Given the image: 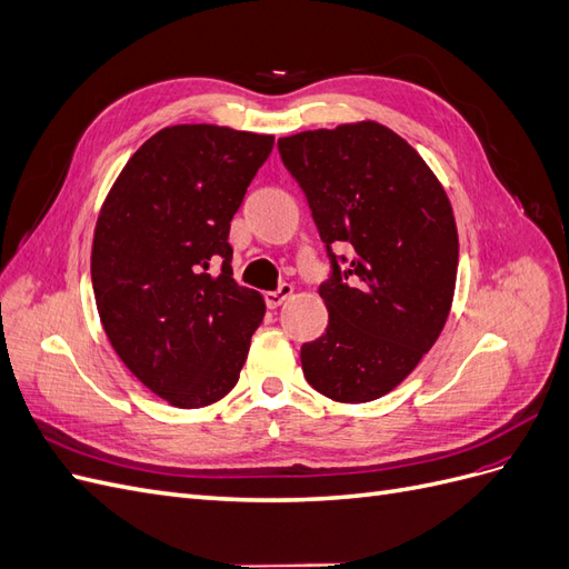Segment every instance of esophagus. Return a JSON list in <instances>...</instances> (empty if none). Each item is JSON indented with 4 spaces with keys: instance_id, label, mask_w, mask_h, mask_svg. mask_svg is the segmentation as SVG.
Returning a JSON list of instances; mask_svg holds the SVG:
<instances>
[{
    "instance_id": "esophagus-1",
    "label": "esophagus",
    "mask_w": 569,
    "mask_h": 569,
    "mask_svg": "<svg viewBox=\"0 0 569 569\" xmlns=\"http://www.w3.org/2000/svg\"><path fill=\"white\" fill-rule=\"evenodd\" d=\"M291 295H295V287H291V284H280V289L268 291V295H266V303H268V308H278V306H282Z\"/></svg>"
}]
</instances>
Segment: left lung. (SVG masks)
I'll list each match as a JSON object with an SVG mask.
<instances>
[{"label":"left lung","mask_w":569,"mask_h":569,"mask_svg":"<svg viewBox=\"0 0 569 569\" xmlns=\"http://www.w3.org/2000/svg\"><path fill=\"white\" fill-rule=\"evenodd\" d=\"M278 149L332 261L320 284L330 322L301 347L303 375L332 401H375L416 370L449 318L451 201L420 153L375 120L280 137Z\"/></svg>","instance_id":"left-lung-1"}]
</instances>
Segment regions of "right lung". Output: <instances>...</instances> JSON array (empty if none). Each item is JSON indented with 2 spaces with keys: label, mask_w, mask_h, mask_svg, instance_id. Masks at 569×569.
<instances>
[{
  "label": "right lung",
  "mask_w": 569,
  "mask_h": 569,
  "mask_svg": "<svg viewBox=\"0 0 569 569\" xmlns=\"http://www.w3.org/2000/svg\"><path fill=\"white\" fill-rule=\"evenodd\" d=\"M272 142L209 123L163 128L132 153L99 211L101 325L126 368L176 408L232 391L266 316L263 297L232 280L228 234Z\"/></svg>",
  "instance_id": "obj_1"
}]
</instances>
